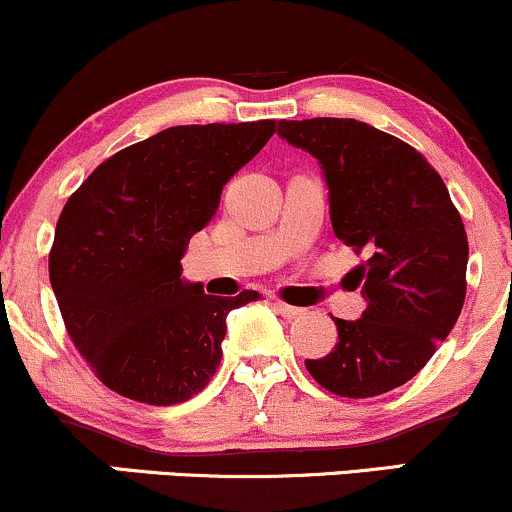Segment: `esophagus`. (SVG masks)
I'll return each instance as SVG.
<instances>
[{
  "label": "esophagus",
  "instance_id": "obj_1",
  "mask_svg": "<svg viewBox=\"0 0 512 512\" xmlns=\"http://www.w3.org/2000/svg\"><path fill=\"white\" fill-rule=\"evenodd\" d=\"M274 310H276V313H279L281 317H284V320H296V317L303 315L301 308H293V305H286V303H281V301L274 303Z\"/></svg>",
  "mask_w": 512,
  "mask_h": 512
}]
</instances>
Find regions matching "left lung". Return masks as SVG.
I'll return each instance as SVG.
<instances>
[{
    "instance_id": "obj_1",
    "label": "left lung",
    "mask_w": 512,
    "mask_h": 512,
    "mask_svg": "<svg viewBox=\"0 0 512 512\" xmlns=\"http://www.w3.org/2000/svg\"><path fill=\"white\" fill-rule=\"evenodd\" d=\"M279 137L317 158L334 236L363 252L346 274L366 310L339 320V342L305 368L325 390L366 399L414 378L460 317L467 233L448 187L414 146L351 120H281Z\"/></svg>"
}]
</instances>
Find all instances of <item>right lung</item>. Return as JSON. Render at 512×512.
Here are the masks:
<instances>
[{"label": "right lung", "mask_w": 512, "mask_h": 512, "mask_svg": "<svg viewBox=\"0 0 512 512\" xmlns=\"http://www.w3.org/2000/svg\"><path fill=\"white\" fill-rule=\"evenodd\" d=\"M274 125L168 127L110 156L64 204L50 284L74 346L117 395L170 407L214 378L226 315L260 293L209 296L180 260Z\"/></svg>", "instance_id": "right-lung-1"}]
</instances>
